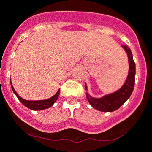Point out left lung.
Returning <instances> with one entry per match:
<instances>
[{
    "label": "left lung",
    "mask_w": 152,
    "mask_h": 152,
    "mask_svg": "<svg viewBox=\"0 0 152 152\" xmlns=\"http://www.w3.org/2000/svg\"><path fill=\"white\" fill-rule=\"evenodd\" d=\"M127 53L129 60V72L124 84L118 91L111 94L104 96L102 98H93L87 93V99L89 103L93 108L101 111H114L118 109L125 102L130 98L133 91L135 83V75H136V65L133 61V54L130 49L126 45L122 46ZM85 89L87 90V84L85 83Z\"/></svg>",
    "instance_id": "left-lung-1"
}]
</instances>
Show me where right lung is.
<instances>
[{
	"instance_id": "right-lung-1",
	"label": "right lung",
	"mask_w": 152,
	"mask_h": 152,
	"mask_svg": "<svg viewBox=\"0 0 152 152\" xmlns=\"http://www.w3.org/2000/svg\"><path fill=\"white\" fill-rule=\"evenodd\" d=\"M10 84H11V88H12V91H13V93H15V95L17 96V98L19 99V101H20L21 102L25 105V106L28 108L29 109L34 110V111L44 110L52 106V105L54 104V102L57 100L58 97H59V92H60V89H59V90L57 91V93H56L53 96L47 99L38 100V101H29V100H26L24 99H22V97H20L19 95H18V93H16V90H14V88H13V87H12V83H11V79H10Z\"/></svg>"
}]
</instances>
